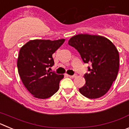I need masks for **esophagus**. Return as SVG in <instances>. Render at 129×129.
<instances>
[{"label": "esophagus", "mask_w": 129, "mask_h": 129, "mask_svg": "<svg viewBox=\"0 0 129 129\" xmlns=\"http://www.w3.org/2000/svg\"><path fill=\"white\" fill-rule=\"evenodd\" d=\"M76 76H77V75L76 74L73 75V76H70V75H68V77H70V78H75V77H76Z\"/></svg>", "instance_id": "esophagus-1"}]
</instances>
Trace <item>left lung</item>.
<instances>
[{
	"instance_id": "left-lung-1",
	"label": "left lung",
	"mask_w": 129,
	"mask_h": 129,
	"mask_svg": "<svg viewBox=\"0 0 129 129\" xmlns=\"http://www.w3.org/2000/svg\"><path fill=\"white\" fill-rule=\"evenodd\" d=\"M68 44L79 53L88 67L85 85L79 90L89 99L103 96L111 87L118 76L119 57L118 50L110 40L100 35L79 34L72 37Z\"/></svg>"
}]
</instances>
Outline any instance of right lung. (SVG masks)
<instances>
[{
  "label": "right lung",
  "instance_id": "obj_1",
  "mask_svg": "<svg viewBox=\"0 0 129 129\" xmlns=\"http://www.w3.org/2000/svg\"><path fill=\"white\" fill-rule=\"evenodd\" d=\"M64 42V39H35L20 48L17 61L19 74L25 87L37 98H48L59 90L64 76L49 71L48 68L54 64L52 54Z\"/></svg>",
  "mask_w": 129,
  "mask_h": 129
}]
</instances>
